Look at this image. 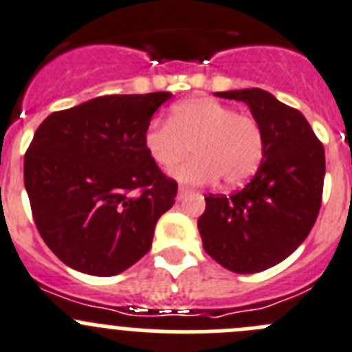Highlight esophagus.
<instances>
[{
    "label": "esophagus",
    "instance_id": "1",
    "mask_svg": "<svg viewBox=\"0 0 352 352\" xmlns=\"http://www.w3.org/2000/svg\"><path fill=\"white\" fill-rule=\"evenodd\" d=\"M187 195H191V189H189V187H184V186H180L179 187V192H177V199H184L186 198Z\"/></svg>",
    "mask_w": 352,
    "mask_h": 352
}]
</instances>
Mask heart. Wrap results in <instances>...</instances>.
Wrapping results in <instances>:
<instances>
[{
    "mask_svg": "<svg viewBox=\"0 0 352 352\" xmlns=\"http://www.w3.org/2000/svg\"><path fill=\"white\" fill-rule=\"evenodd\" d=\"M173 177L187 184H212L222 177L226 186L250 179L264 157V137L254 118L210 97H192L170 111L168 123H151L144 147L160 168L170 170L189 153Z\"/></svg>",
    "mask_w": 352,
    "mask_h": 352,
    "instance_id": "obj_1",
    "label": "heart"
}]
</instances>
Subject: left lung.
Instances as JSON below:
<instances>
[{
  "instance_id": "left-lung-1",
  "label": "left lung",
  "mask_w": 352,
  "mask_h": 352,
  "mask_svg": "<svg viewBox=\"0 0 352 352\" xmlns=\"http://www.w3.org/2000/svg\"><path fill=\"white\" fill-rule=\"evenodd\" d=\"M245 102L264 137L252 180L231 196H206L198 229L206 254L238 274L261 272L294 254L320 213L324 149L304 114L261 88L215 91Z\"/></svg>"
}]
</instances>
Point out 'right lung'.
<instances>
[{"mask_svg": "<svg viewBox=\"0 0 352 352\" xmlns=\"http://www.w3.org/2000/svg\"><path fill=\"white\" fill-rule=\"evenodd\" d=\"M170 97L104 95L38 126L24 157L25 191L43 241L65 265L114 276L149 252L177 182L149 157L144 131Z\"/></svg>", "mask_w": 352, "mask_h": 352, "instance_id": "right-lung-1", "label": "right lung"}]
</instances>
